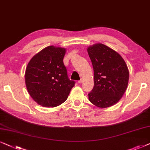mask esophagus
<instances>
[{
  "label": "esophagus",
  "mask_w": 150,
  "mask_h": 150,
  "mask_svg": "<svg viewBox=\"0 0 150 150\" xmlns=\"http://www.w3.org/2000/svg\"><path fill=\"white\" fill-rule=\"evenodd\" d=\"M82 82H83V79H81L80 80L78 81V83H81Z\"/></svg>",
  "instance_id": "esophagus-1"
}]
</instances>
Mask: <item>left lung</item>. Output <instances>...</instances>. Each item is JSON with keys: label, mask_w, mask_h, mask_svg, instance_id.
Masks as SVG:
<instances>
[{"label": "left lung", "mask_w": 150, "mask_h": 150, "mask_svg": "<svg viewBox=\"0 0 150 150\" xmlns=\"http://www.w3.org/2000/svg\"><path fill=\"white\" fill-rule=\"evenodd\" d=\"M94 70V86L89 101L105 108L120 100L126 91L129 71L123 57L103 44H95L87 49Z\"/></svg>", "instance_id": "8db88e82"}]
</instances>
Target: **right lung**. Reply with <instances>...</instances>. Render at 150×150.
I'll return each instance as SVG.
<instances>
[{
    "label": "right lung",
    "instance_id": "1",
    "mask_svg": "<svg viewBox=\"0 0 150 150\" xmlns=\"http://www.w3.org/2000/svg\"><path fill=\"white\" fill-rule=\"evenodd\" d=\"M66 49L49 46L35 55L25 71L28 93L38 104L56 107L68 98L75 82L68 77L63 62Z\"/></svg>",
    "mask_w": 150,
    "mask_h": 150
}]
</instances>
